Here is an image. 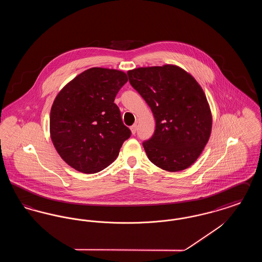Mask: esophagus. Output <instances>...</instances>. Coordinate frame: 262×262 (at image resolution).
I'll return each instance as SVG.
<instances>
[{"label": "esophagus", "mask_w": 262, "mask_h": 262, "mask_svg": "<svg viewBox=\"0 0 262 262\" xmlns=\"http://www.w3.org/2000/svg\"><path fill=\"white\" fill-rule=\"evenodd\" d=\"M137 124H136V125H132V126H130V130H132V134H133V135H136V133H137Z\"/></svg>", "instance_id": "1"}]
</instances>
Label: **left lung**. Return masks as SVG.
Returning <instances> with one entry per match:
<instances>
[{
    "label": "left lung",
    "mask_w": 262,
    "mask_h": 262,
    "mask_svg": "<svg viewBox=\"0 0 262 262\" xmlns=\"http://www.w3.org/2000/svg\"><path fill=\"white\" fill-rule=\"evenodd\" d=\"M127 75L156 122L154 135L142 143L148 159L168 172L191 166L208 142L212 128L210 107L199 82L174 64L137 68Z\"/></svg>",
    "instance_id": "8db88e82"
}]
</instances>
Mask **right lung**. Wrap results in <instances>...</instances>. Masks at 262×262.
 Masks as SVG:
<instances>
[{"label": "right lung", "instance_id": "add662e5", "mask_svg": "<svg viewBox=\"0 0 262 262\" xmlns=\"http://www.w3.org/2000/svg\"><path fill=\"white\" fill-rule=\"evenodd\" d=\"M126 81L122 71L91 68L66 84L54 100L51 139L62 160L76 171H102L130 137L114 103Z\"/></svg>", "mask_w": 262, "mask_h": 262}]
</instances>
